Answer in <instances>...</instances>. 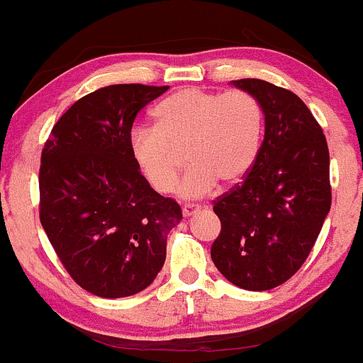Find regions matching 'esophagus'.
<instances>
[{
    "label": "esophagus",
    "mask_w": 363,
    "mask_h": 363,
    "mask_svg": "<svg viewBox=\"0 0 363 363\" xmlns=\"http://www.w3.org/2000/svg\"><path fill=\"white\" fill-rule=\"evenodd\" d=\"M200 211H202V207H200V205L188 203V205H184V207H182V216H184V218H189V216L196 214V212H200Z\"/></svg>",
    "instance_id": "obj_1"
}]
</instances>
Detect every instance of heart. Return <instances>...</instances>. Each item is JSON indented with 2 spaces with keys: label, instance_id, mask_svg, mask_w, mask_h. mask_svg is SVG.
<instances>
[{
  "label": "heart",
  "instance_id": "1",
  "mask_svg": "<svg viewBox=\"0 0 363 363\" xmlns=\"http://www.w3.org/2000/svg\"><path fill=\"white\" fill-rule=\"evenodd\" d=\"M155 126H133L128 152L138 174L155 191L170 193L188 152L189 170L177 193L186 200L208 195L223 181L239 184L258 158L263 112L246 91L226 93L186 87L170 94L152 111Z\"/></svg>",
  "mask_w": 363,
  "mask_h": 363
}]
</instances>
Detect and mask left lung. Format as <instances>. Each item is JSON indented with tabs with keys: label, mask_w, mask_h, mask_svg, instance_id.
I'll list each match as a JSON object with an SVG mask.
<instances>
[{
	"label": "left lung",
	"mask_w": 363,
	"mask_h": 363,
	"mask_svg": "<svg viewBox=\"0 0 363 363\" xmlns=\"http://www.w3.org/2000/svg\"><path fill=\"white\" fill-rule=\"evenodd\" d=\"M258 100L265 135L240 186L219 196L221 233L211 247L219 272L235 286L265 291L302 267L332 203L327 138L291 91L259 79L232 80Z\"/></svg>",
	"instance_id": "obj_1"
}]
</instances>
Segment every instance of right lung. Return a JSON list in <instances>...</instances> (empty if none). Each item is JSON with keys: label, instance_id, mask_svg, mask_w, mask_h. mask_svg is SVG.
<instances>
[{"label": "right lung", "instance_id": "1", "mask_svg": "<svg viewBox=\"0 0 363 363\" xmlns=\"http://www.w3.org/2000/svg\"><path fill=\"white\" fill-rule=\"evenodd\" d=\"M167 89L101 87L61 116L42 151L40 221L73 281L96 296L145 290L182 219L179 203L156 193L128 152L137 113Z\"/></svg>", "mask_w": 363, "mask_h": 363}]
</instances>
